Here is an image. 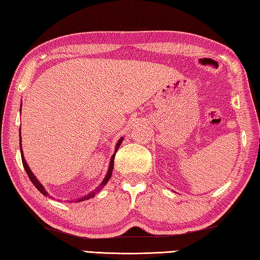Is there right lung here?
<instances>
[{"mask_svg":"<svg viewBox=\"0 0 260 260\" xmlns=\"http://www.w3.org/2000/svg\"><path fill=\"white\" fill-rule=\"evenodd\" d=\"M121 142H123V137H121V139L117 142V145H116V149H115V153H114V155L111 156V159H110V165H109V168H108V171H107V175H106V177L104 178V180H103V182H101V184L95 188V189L93 190V191H91V192H89L88 195H84L83 197H81V198H78V200L76 201H70V203H76V202H83V201H86V200H89V198H92V197H94V195L96 194V192H99L101 189H103V188L107 185V182L109 181V179L111 178V174H113V169H114V159H115V154H116V152H117V150H118V147L120 146V144H121ZM20 151H21V159H22V165H23V168H24V170H25V172H27V175H28V177H29V179L31 180V182L32 184L35 185V187L37 188V189L42 192V194L44 195V196H47L48 195V192L46 191V189L44 188V186L40 184V182L38 181V179L37 178H36V176L32 174V171L30 170V168H29V166L27 165V162H25V160H24V156H23V152H22V147H21V135H20ZM49 196V195H48Z\"/></svg>","mask_w":260,"mask_h":260,"instance_id":"obj_1","label":"right lung"}]
</instances>
